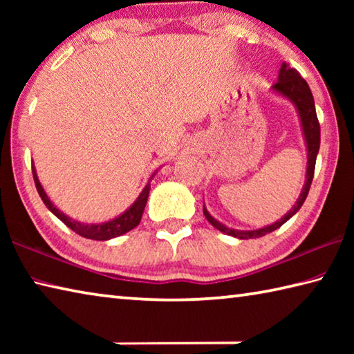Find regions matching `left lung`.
<instances>
[{"label": "left lung", "instance_id": "obj_1", "mask_svg": "<svg viewBox=\"0 0 354 354\" xmlns=\"http://www.w3.org/2000/svg\"><path fill=\"white\" fill-rule=\"evenodd\" d=\"M273 91H277L278 93L284 95L286 98H289L292 103L297 106L299 118H301L304 139H306V145H308L306 183H304L301 195H299V198L297 200L295 206H293L283 218L277 221V223L266 226V227H261V230H256V231L231 230V227L221 225L220 221L215 220L212 215L206 211V207H203V214H205V217L207 218L209 223H211L214 227H217L218 231L225 232V234H230V236L237 237V239L262 237V236L268 234V232L278 230L281 225H284L286 221L289 220L292 215H295L298 212V209L303 206V203H304V200H306V196L309 194L310 183H313V178H314L315 159H317V153H319V148H320V123H319V118H317L313 92H310L308 82L304 81L301 75L298 73V70L289 67L287 64L281 65L278 81L273 84Z\"/></svg>", "mask_w": 354, "mask_h": 354}]
</instances>
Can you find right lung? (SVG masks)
I'll return each instance as SVG.
<instances>
[{
	"label": "right lung",
	"instance_id": "right-lung-1",
	"mask_svg": "<svg viewBox=\"0 0 354 354\" xmlns=\"http://www.w3.org/2000/svg\"><path fill=\"white\" fill-rule=\"evenodd\" d=\"M32 176H34V183H35V189H37L41 201L45 203V206L50 209V211L56 215V217L64 221L65 225H67L70 230H73L76 234H80L86 239H93V241H109V239L113 237H118L124 234V232H128L136 227L137 225L140 223V218H142V214L145 211V206H147V200H148V195H149V189H151V185L149 183L145 185V189L142 190V194L139 195V198L136 200V203L133 206H131L127 212L120 215V217L113 218L111 221H106V223H98V225H86V223H80V221H75L68 218L67 215L62 214L59 209L53 205L48 198L44 187H41L40 183H39V178L35 175V170H34V165H32Z\"/></svg>",
	"mask_w": 354,
	"mask_h": 354
}]
</instances>
